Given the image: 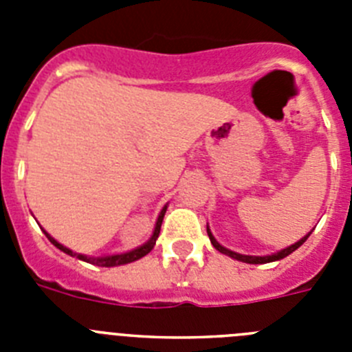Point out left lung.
<instances>
[{
	"label": "left lung",
	"instance_id": "1",
	"mask_svg": "<svg viewBox=\"0 0 352 352\" xmlns=\"http://www.w3.org/2000/svg\"><path fill=\"white\" fill-rule=\"evenodd\" d=\"M208 236H210L211 245H213V247L217 248V250L222 252V254H226V256L232 257V259L243 261V263H248V264H266V263H273V261H278V259H284V257H287L289 254H292V252L296 250L298 247H301V245H303L305 241H307V238H309L310 234H307V236H305V238H301L300 241H298V243H294V245H291V247H287V248H284V250H280V252H278V254H273V256H264V257L241 256V254H236V252H232V250H227V248H223L222 245H220L219 241H217V239L213 238V236H211L210 229H208Z\"/></svg>",
	"mask_w": 352,
	"mask_h": 352
}]
</instances>
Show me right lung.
Returning a JSON list of instances; mask_svg holds the SVG:
<instances>
[{
	"instance_id": "obj_1",
	"label": "right lung",
	"mask_w": 352,
	"mask_h": 352,
	"mask_svg": "<svg viewBox=\"0 0 352 352\" xmlns=\"http://www.w3.org/2000/svg\"><path fill=\"white\" fill-rule=\"evenodd\" d=\"M166 210H167V208H164V210H162V213L158 214L157 226H155V232H153V236H151V239H149L148 243H144V245H142V247L135 248V250H132V252H126V254H118V256L96 257V259H95V257H86V256H82V254H76V252H72L70 248H67V247H63V245H60V243H58V241H56L54 238H51V236H49L47 232H45V236H47L49 241H51V243L54 245V247H58V248H60V250H63L65 254H68V256L77 257V259H80V261H86V263H89V264H96V266H107V268H111V266H120V264L133 263V261L141 259V257H144L146 254H149V252L153 250L155 243H157L158 234H160L162 220H164V214H166Z\"/></svg>"
}]
</instances>
